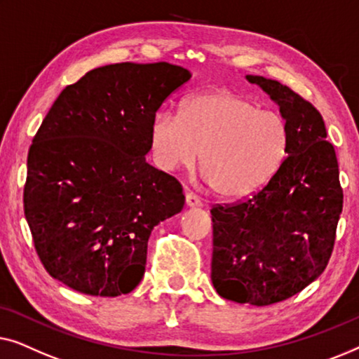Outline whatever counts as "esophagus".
<instances>
[{
	"label": "esophagus",
	"instance_id": "obj_1",
	"mask_svg": "<svg viewBox=\"0 0 359 359\" xmlns=\"http://www.w3.org/2000/svg\"><path fill=\"white\" fill-rule=\"evenodd\" d=\"M185 203H187V206H190V208H194V206L203 205V201H201L200 196H196L195 194H187L185 195Z\"/></svg>",
	"mask_w": 359,
	"mask_h": 359
}]
</instances>
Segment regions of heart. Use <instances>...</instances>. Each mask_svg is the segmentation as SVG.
I'll return each mask as SVG.
<instances>
[{"instance_id": "obj_1", "label": "heart", "mask_w": 359, "mask_h": 359, "mask_svg": "<svg viewBox=\"0 0 359 359\" xmlns=\"http://www.w3.org/2000/svg\"><path fill=\"white\" fill-rule=\"evenodd\" d=\"M156 164L190 169L203 154L206 180L224 198L241 200L270 184L290 153L291 133L280 114L242 95L211 90L187 100L182 114L161 109L149 125Z\"/></svg>"}]
</instances>
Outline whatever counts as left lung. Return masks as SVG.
<instances>
[{
  "label": "left lung",
  "instance_id": "left-lung-1",
  "mask_svg": "<svg viewBox=\"0 0 359 359\" xmlns=\"http://www.w3.org/2000/svg\"><path fill=\"white\" fill-rule=\"evenodd\" d=\"M245 78L280 105L291 133L290 153L259 194L211 208V281L224 299L270 306L297 294L325 270L343 190L319 110L278 81Z\"/></svg>",
  "mask_w": 359,
  "mask_h": 359
}]
</instances>
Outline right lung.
I'll use <instances>...</instances> for the list:
<instances>
[{
	"mask_svg": "<svg viewBox=\"0 0 359 359\" xmlns=\"http://www.w3.org/2000/svg\"><path fill=\"white\" fill-rule=\"evenodd\" d=\"M189 69L115 63L55 100L27 156L24 213L45 270L74 291L115 297L144 275L154 226L184 208L182 185L146 163L149 125Z\"/></svg>",
	"mask_w": 359,
	"mask_h": 359,
	"instance_id": "1",
	"label": "right lung"
}]
</instances>
